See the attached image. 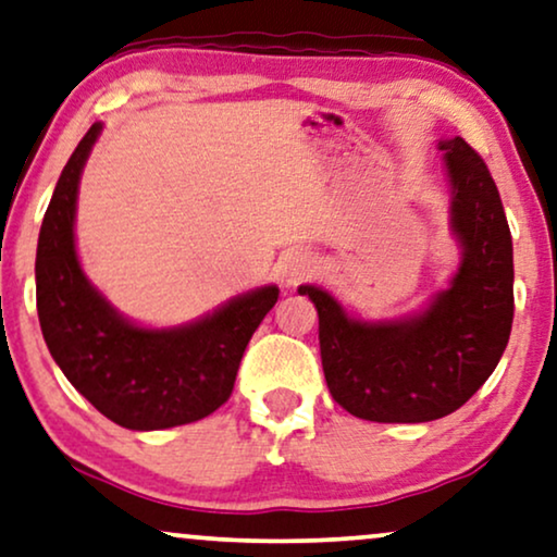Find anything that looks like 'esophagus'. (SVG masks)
Returning a JSON list of instances; mask_svg holds the SVG:
<instances>
[{"instance_id": "esophagus-1", "label": "esophagus", "mask_w": 557, "mask_h": 557, "mask_svg": "<svg viewBox=\"0 0 557 557\" xmlns=\"http://www.w3.org/2000/svg\"><path fill=\"white\" fill-rule=\"evenodd\" d=\"M313 272H315L313 257L302 249H290L287 255H283V259H280V277H283L287 285L306 283Z\"/></svg>"}]
</instances>
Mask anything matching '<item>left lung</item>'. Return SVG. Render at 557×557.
Returning a JSON list of instances; mask_svg holds the SVG:
<instances>
[{"label": "left lung", "instance_id": "obj_1", "mask_svg": "<svg viewBox=\"0 0 557 557\" xmlns=\"http://www.w3.org/2000/svg\"><path fill=\"white\" fill-rule=\"evenodd\" d=\"M450 183V232L461 264L418 313L364 321L323 287L300 285L318 310L329 389L372 422H428L469 403L499 364L515 318L511 234L486 162L461 137L441 139Z\"/></svg>", "mask_w": 557, "mask_h": 557}]
</instances>
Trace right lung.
I'll return each mask as SVG.
<instances>
[{
	"mask_svg": "<svg viewBox=\"0 0 557 557\" xmlns=\"http://www.w3.org/2000/svg\"><path fill=\"white\" fill-rule=\"evenodd\" d=\"M101 129L96 122L65 162L40 226L35 285L42 338L65 380L116 425L196 422L232 395L244 348L280 290L257 287L173 329H145L119 313L88 283L76 251L78 183Z\"/></svg>",
	"mask_w": 557,
	"mask_h": 557,
	"instance_id": "obj_1",
	"label": "right lung"
}]
</instances>
